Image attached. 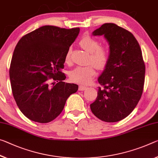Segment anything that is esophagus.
I'll return each mask as SVG.
<instances>
[{
    "label": "esophagus",
    "mask_w": 158,
    "mask_h": 158,
    "mask_svg": "<svg viewBox=\"0 0 158 158\" xmlns=\"http://www.w3.org/2000/svg\"><path fill=\"white\" fill-rule=\"evenodd\" d=\"M87 89L86 86H79V91H85Z\"/></svg>",
    "instance_id": "esophagus-1"
}]
</instances>
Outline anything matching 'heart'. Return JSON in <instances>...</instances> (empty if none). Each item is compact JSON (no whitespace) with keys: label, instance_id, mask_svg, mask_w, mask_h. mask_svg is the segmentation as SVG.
<instances>
[{"label":"heart","instance_id":"1","mask_svg":"<svg viewBox=\"0 0 158 158\" xmlns=\"http://www.w3.org/2000/svg\"><path fill=\"white\" fill-rule=\"evenodd\" d=\"M79 46L85 51L91 53L90 62L96 65L91 64L86 66H77L69 72V77L72 81L81 84H88L94 79L96 74V67L102 69L108 63L110 59V50L106 46H99V41L96 39L86 35L80 39ZM71 50L68 49L66 56L65 62L70 61Z\"/></svg>","mask_w":158,"mask_h":158}]
</instances>
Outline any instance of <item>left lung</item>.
<instances>
[{"label":"left lung","mask_w":158,"mask_h":158,"mask_svg":"<svg viewBox=\"0 0 158 158\" xmlns=\"http://www.w3.org/2000/svg\"><path fill=\"white\" fill-rule=\"evenodd\" d=\"M92 35L104 36L110 59L98 79L102 87L90 107L102 121L118 122L134 110L142 96L146 67L141 48L131 32L113 23L103 24Z\"/></svg>","instance_id":"left-lung-1"}]
</instances>
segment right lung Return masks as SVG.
<instances>
[{
	"mask_svg": "<svg viewBox=\"0 0 158 158\" xmlns=\"http://www.w3.org/2000/svg\"><path fill=\"white\" fill-rule=\"evenodd\" d=\"M79 28L46 25L22 37L13 52L10 79L14 98L27 118L39 123L56 119L78 85L65 83V56ZM50 80L54 82L50 85Z\"/></svg>",
	"mask_w": 158,
	"mask_h": 158,
	"instance_id": "obj_1",
	"label": "right lung"
}]
</instances>
